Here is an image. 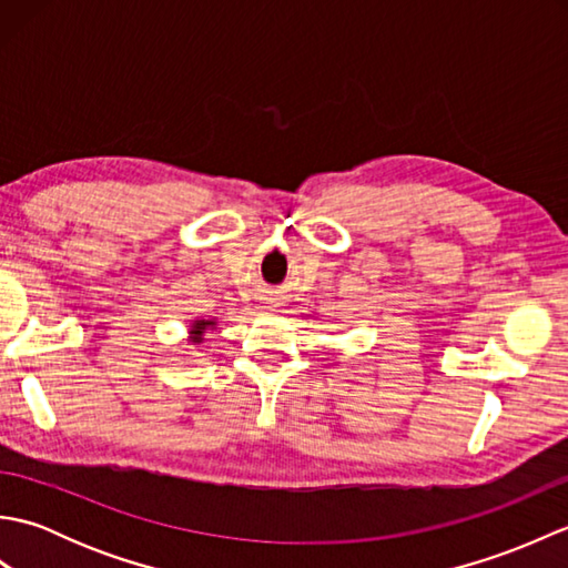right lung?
Instances as JSON below:
<instances>
[{"label":"right lung","instance_id":"1","mask_svg":"<svg viewBox=\"0 0 568 568\" xmlns=\"http://www.w3.org/2000/svg\"><path fill=\"white\" fill-rule=\"evenodd\" d=\"M212 324L214 322H210V320H197L195 324H192V342H195V344H200L202 342V334H204V329H207V327H212Z\"/></svg>","mask_w":568,"mask_h":568}]
</instances>
